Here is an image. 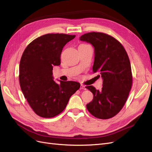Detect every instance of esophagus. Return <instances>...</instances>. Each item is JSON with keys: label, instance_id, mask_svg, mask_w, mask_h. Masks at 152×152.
<instances>
[{"label": "esophagus", "instance_id": "34e87169", "mask_svg": "<svg viewBox=\"0 0 152 152\" xmlns=\"http://www.w3.org/2000/svg\"><path fill=\"white\" fill-rule=\"evenodd\" d=\"M80 89H81V90H86L85 86H84L83 85L81 84V85H80Z\"/></svg>", "mask_w": 152, "mask_h": 152}]
</instances>
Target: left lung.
<instances>
[{
    "instance_id": "8db88e82",
    "label": "left lung",
    "mask_w": 152,
    "mask_h": 152,
    "mask_svg": "<svg viewBox=\"0 0 152 152\" xmlns=\"http://www.w3.org/2000/svg\"><path fill=\"white\" fill-rule=\"evenodd\" d=\"M80 39L94 47L93 72H99L103 79L101 90L87 86L94 95L86 104L88 111L99 119H109L122 109L132 84L130 60L123 45L113 37L101 32H89Z\"/></svg>"
}]
</instances>
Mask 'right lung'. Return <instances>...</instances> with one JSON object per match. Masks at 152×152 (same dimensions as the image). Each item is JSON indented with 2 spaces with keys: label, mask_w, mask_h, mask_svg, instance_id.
Here are the masks:
<instances>
[{
  "label": "right lung",
  "mask_w": 152,
  "mask_h": 152,
  "mask_svg": "<svg viewBox=\"0 0 152 152\" xmlns=\"http://www.w3.org/2000/svg\"><path fill=\"white\" fill-rule=\"evenodd\" d=\"M75 37L66 34H45L32 41L23 51L19 67L20 87L38 116L52 118L59 115L80 87L79 83L72 81L57 83L52 76L53 66L60 64L64 46Z\"/></svg>",
  "instance_id": "right-lung-1"
}]
</instances>
